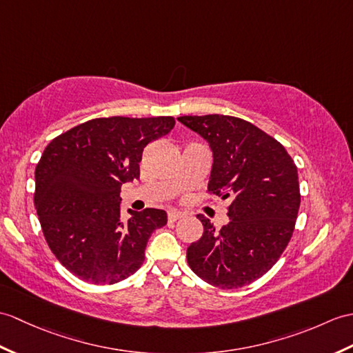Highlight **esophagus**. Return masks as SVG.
<instances>
[{
  "mask_svg": "<svg viewBox=\"0 0 353 353\" xmlns=\"http://www.w3.org/2000/svg\"><path fill=\"white\" fill-rule=\"evenodd\" d=\"M185 214H182V212H177V210H170L168 212V219L170 221H177L180 218H183Z\"/></svg>",
  "mask_w": 353,
  "mask_h": 353,
  "instance_id": "esophagus-1",
  "label": "esophagus"
}]
</instances>
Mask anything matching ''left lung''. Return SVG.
<instances>
[{
  "mask_svg": "<svg viewBox=\"0 0 353 353\" xmlns=\"http://www.w3.org/2000/svg\"><path fill=\"white\" fill-rule=\"evenodd\" d=\"M177 120L209 143V192L232 200L230 221L219 230L196 215L203 236L188 247V265L216 288H242L266 274L288 247L301 204L298 168L276 139L250 121L219 114Z\"/></svg>",
  "mask_w": 353,
  "mask_h": 353,
  "instance_id": "left-lung-1",
  "label": "left lung"
}]
</instances>
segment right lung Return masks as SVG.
Wrapping results in <instances>:
<instances>
[{"label":"right lung","mask_w":353,"mask_h":353,"mask_svg":"<svg viewBox=\"0 0 353 353\" xmlns=\"http://www.w3.org/2000/svg\"><path fill=\"white\" fill-rule=\"evenodd\" d=\"M174 123L93 119L46 145L34 173V206L49 248L69 272L92 284H116L141 268L149 237L167 224V212L129 209L123 221L120 188L139 177L145 145Z\"/></svg>","instance_id":"add662e5"}]
</instances>
